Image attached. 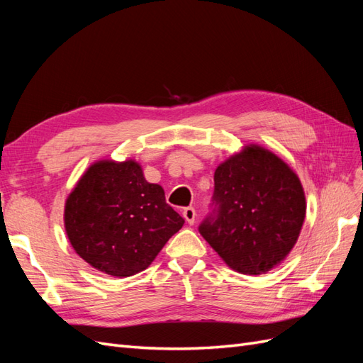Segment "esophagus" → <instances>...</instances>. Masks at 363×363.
<instances>
[{"mask_svg":"<svg viewBox=\"0 0 363 363\" xmlns=\"http://www.w3.org/2000/svg\"><path fill=\"white\" fill-rule=\"evenodd\" d=\"M183 216L186 221H188V224H194L195 223V216H196V212L194 207H184L183 208Z\"/></svg>","mask_w":363,"mask_h":363,"instance_id":"34e87169","label":"esophagus"}]
</instances>
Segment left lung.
<instances>
[{"mask_svg": "<svg viewBox=\"0 0 363 363\" xmlns=\"http://www.w3.org/2000/svg\"><path fill=\"white\" fill-rule=\"evenodd\" d=\"M213 211L201 236L227 265L248 276L272 269L300 236L306 199L300 179L274 152L248 145L215 171Z\"/></svg>", "mask_w": 363, "mask_h": 363, "instance_id": "obj_1", "label": "left lung"}]
</instances>
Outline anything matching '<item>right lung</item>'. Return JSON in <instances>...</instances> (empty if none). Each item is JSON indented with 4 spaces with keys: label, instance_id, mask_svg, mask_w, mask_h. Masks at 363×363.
<instances>
[{
    "label": "right lung",
    "instance_id": "1",
    "mask_svg": "<svg viewBox=\"0 0 363 363\" xmlns=\"http://www.w3.org/2000/svg\"><path fill=\"white\" fill-rule=\"evenodd\" d=\"M183 224L162 186L148 183L135 160L94 163L65 204V228L77 255L119 279L147 269Z\"/></svg>",
    "mask_w": 363,
    "mask_h": 363
}]
</instances>
